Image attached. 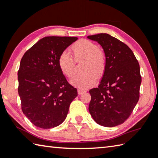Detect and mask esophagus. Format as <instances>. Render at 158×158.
I'll list each match as a JSON object with an SVG mask.
<instances>
[{
    "label": "esophagus",
    "mask_w": 158,
    "mask_h": 158,
    "mask_svg": "<svg viewBox=\"0 0 158 158\" xmlns=\"http://www.w3.org/2000/svg\"><path fill=\"white\" fill-rule=\"evenodd\" d=\"M85 92H86V91L85 90H83V89H77V94H78L79 95L82 94H83Z\"/></svg>",
    "instance_id": "34e87169"
}]
</instances>
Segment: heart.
I'll use <instances>...</instances> for the list:
<instances>
[{"mask_svg": "<svg viewBox=\"0 0 158 158\" xmlns=\"http://www.w3.org/2000/svg\"><path fill=\"white\" fill-rule=\"evenodd\" d=\"M71 51L76 62L83 60L81 71L83 73L71 80L73 86L87 89L94 86L96 77H101L106 68V55L104 52L92 41L81 39L71 46ZM58 66L63 75L71 77L74 75V60L68 52H62L58 57Z\"/></svg>", "mask_w": 158, "mask_h": 158, "instance_id": "obj_1", "label": "heart"}]
</instances>
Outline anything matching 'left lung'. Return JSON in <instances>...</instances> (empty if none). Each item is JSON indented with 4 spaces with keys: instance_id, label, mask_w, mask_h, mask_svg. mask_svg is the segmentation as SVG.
<instances>
[{
    "instance_id": "8db88e82",
    "label": "left lung",
    "mask_w": 158,
    "mask_h": 158,
    "mask_svg": "<svg viewBox=\"0 0 158 158\" xmlns=\"http://www.w3.org/2000/svg\"><path fill=\"white\" fill-rule=\"evenodd\" d=\"M87 38L102 46L106 60L100 85L89 90V111L99 125L117 126L126 121L139 101V64L132 50L117 38L106 33Z\"/></svg>"
}]
</instances>
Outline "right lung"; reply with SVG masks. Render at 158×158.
<instances>
[{
	"instance_id": "right-lung-1",
	"label": "right lung",
	"mask_w": 158,
	"mask_h": 158,
	"mask_svg": "<svg viewBox=\"0 0 158 158\" xmlns=\"http://www.w3.org/2000/svg\"><path fill=\"white\" fill-rule=\"evenodd\" d=\"M77 37H45L25 52L18 71V92L25 116L38 128L60 125L67 116L76 88L58 66V57Z\"/></svg>"
}]
</instances>
